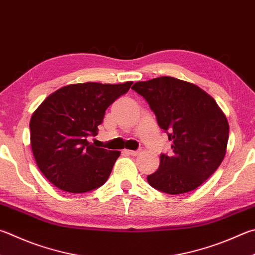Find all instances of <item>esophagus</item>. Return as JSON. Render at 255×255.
<instances>
[{
	"label": "esophagus",
	"mask_w": 255,
	"mask_h": 255,
	"mask_svg": "<svg viewBox=\"0 0 255 255\" xmlns=\"http://www.w3.org/2000/svg\"><path fill=\"white\" fill-rule=\"evenodd\" d=\"M125 152H127L128 155H131V156H137L139 154V150H128V149H125Z\"/></svg>",
	"instance_id": "obj_1"
}]
</instances>
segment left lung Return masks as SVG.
<instances>
[{
    "label": "left lung",
    "instance_id": "obj_1",
    "mask_svg": "<svg viewBox=\"0 0 255 255\" xmlns=\"http://www.w3.org/2000/svg\"><path fill=\"white\" fill-rule=\"evenodd\" d=\"M131 89L146 99L173 141V155H160L148 184L172 195L197 188L224 159L230 129L224 113L200 87L173 77L136 82Z\"/></svg>",
    "mask_w": 255,
    "mask_h": 255
}]
</instances>
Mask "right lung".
Returning a JSON list of instances; mask_svg holds the SVG:
<instances>
[{
	"label": "right lung",
	"instance_id": "add662e5",
	"mask_svg": "<svg viewBox=\"0 0 255 255\" xmlns=\"http://www.w3.org/2000/svg\"><path fill=\"white\" fill-rule=\"evenodd\" d=\"M131 85L128 81L64 86L48 96L32 115L30 139L34 159L55 187L85 193L107 182L120 151L95 147L87 138L98 135L106 109Z\"/></svg>",
	"mask_w": 255,
	"mask_h": 255
}]
</instances>
